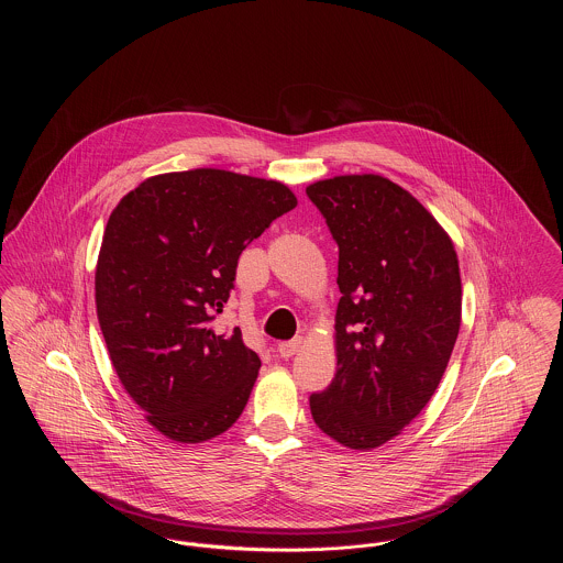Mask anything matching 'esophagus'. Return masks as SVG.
Returning a JSON list of instances; mask_svg holds the SVG:
<instances>
[{"label": "esophagus", "instance_id": "obj_1", "mask_svg": "<svg viewBox=\"0 0 563 563\" xmlns=\"http://www.w3.org/2000/svg\"><path fill=\"white\" fill-rule=\"evenodd\" d=\"M303 344V338H295V340H288V342H279L277 344V351L282 357H292Z\"/></svg>", "mask_w": 563, "mask_h": 563}]
</instances>
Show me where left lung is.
Masks as SVG:
<instances>
[{"label":"left lung","mask_w":563,"mask_h":563,"mask_svg":"<svg viewBox=\"0 0 563 563\" xmlns=\"http://www.w3.org/2000/svg\"><path fill=\"white\" fill-rule=\"evenodd\" d=\"M338 242V371L310 397L322 433L371 451L433 397L462 322L453 241L399 184L338 175L306 188Z\"/></svg>","instance_id":"8db88e82"}]
</instances>
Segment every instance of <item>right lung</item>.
Returning a JSON list of instances; mask_svg holds the SVG:
<instances>
[{"mask_svg": "<svg viewBox=\"0 0 563 563\" xmlns=\"http://www.w3.org/2000/svg\"><path fill=\"white\" fill-rule=\"evenodd\" d=\"M297 206L288 186L221 168L162 173L112 210L97 319L125 393L168 440L228 431L260 371L239 327L214 331L246 244Z\"/></svg>", "mask_w": 563, "mask_h": 563, "instance_id": "right-lung-1", "label": "right lung"}]
</instances>
